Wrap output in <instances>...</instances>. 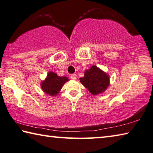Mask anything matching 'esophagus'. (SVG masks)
<instances>
[{
  "label": "esophagus",
  "mask_w": 153,
  "mask_h": 153,
  "mask_svg": "<svg viewBox=\"0 0 153 153\" xmlns=\"http://www.w3.org/2000/svg\"><path fill=\"white\" fill-rule=\"evenodd\" d=\"M71 79L72 80H76V74H72L71 75Z\"/></svg>",
  "instance_id": "esophagus-1"
}]
</instances>
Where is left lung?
<instances>
[{
    "instance_id": "1",
    "label": "left lung",
    "mask_w": 153,
    "mask_h": 153,
    "mask_svg": "<svg viewBox=\"0 0 153 153\" xmlns=\"http://www.w3.org/2000/svg\"><path fill=\"white\" fill-rule=\"evenodd\" d=\"M80 81L92 95H95L102 93L108 89L109 77L97 66H93L85 71V76L80 78Z\"/></svg>"
}]
</instances>
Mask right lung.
<instances>
[{
    "label": "right lung",
    "instance_id": "obj_1",
    "mask_svg": "<svg viewBox=\"0 0 153 153\" xmlns=\"http://www.w3.org/2000/svg\"><path fill=\"white\" fill-rule=\"evenodd\" d=\"M68 81L66 76H59L56 73L49 72L46 78L42 82L41 87L45 93L50 96H56L62 88L64 84Z\"/></svg>",
    "mask_w": 153,
    "mask_h": 153
}]
</instances>
